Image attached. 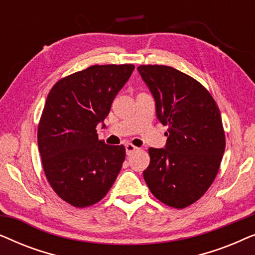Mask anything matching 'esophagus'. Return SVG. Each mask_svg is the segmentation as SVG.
<instances>
[{
  "mask_svg": "<svg viewBox=\"0 0 255 255\" xmlns=\"http://www.w3.org/2000/svg\"><path fill=\"white\" fill-rule=\"evenodd\" d=\"M125 149H127V154L131 155L134 151H137V147H135V146H133L132 144H127V145H125Z\"/></svg>",
  "mask_w": 255,
  "mask_h": 255,
  "instance_id": "obj_1",
  "label": "esophagus"
}]
</instances>
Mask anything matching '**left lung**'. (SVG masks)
<instances>
[{"instance_id": "1", "label": "left lung", "mask_w": 255, "mask_h": 255, "mask_svg": "<svg viewBox=\"0 0 255 255\" xmlns=\"http://www.w3.org/2000/svg\"><path fill=\"white\" fill-rule=\"evenodd\" d=\"M137 69L154 99L156 118L168 127L165 148L148 149L145 182L162 203L186 208L203 196L218 173L225 151L221 113L189 75L168 66Z\"/></svg>"}]
</instances>
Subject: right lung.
Wrapping results in <instances>:
<instances>
[{
	"mask_svg": "<svg viewBox=\"0 0 255 255\" xmlns=\"http://www.w3.org/2000/svg\"><path fill=\"white\" fill-rule=\"evenodd\" d=\"M133 69V65L92 66L61 79L48 93L38 147L48 183L73 207L102 200L120 174L125 147L99 140L96 127L104 125Z\"/></svg>",
	"mask_w": 255,
	"mask_h": 255,
	"instance_id": "add662e5",
	"label": "right lung"
}]
</instances>
